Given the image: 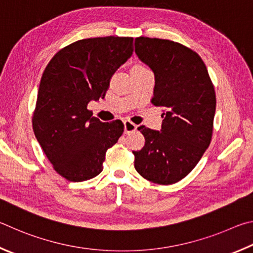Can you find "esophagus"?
<instances>
[{
  "instance_id": "1",
  "label": "esophagus",
  "mask_w": 253,
  "mask_h": 253,
  "mask_svg": "<svg viewBox=\"0 0 253 253\" xmlns=\"http://www.w3.org/2000/svg\"><path fill=\"white\" fill-rule=\"evenodd\" d=\"M123 124H124V132H126V133H131V132L136 131V126L133 122H131L130 120H126V121L123 122Z\"/></svg>"
}]
</instances>
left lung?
I'll return each instance as SVG.
<instances>
[{
	"instance_id": "1",
	"label": "left lung",
	"mask_w": 253,
	"mask_h": 253,
	"mask_svg": "<svg viewBox=\"0 0 253 253\" xmlns=\"http://www.w3.org/2000/svg\"><path fill=\"white\" fill-rule=\"evenodd\" d=\"M135 53L156 78L152 104L163 106L161 131L138 130L145 143L133 151L140 175L158 184L182 180L200 161L213 131L215 92L200 55L170 40L135 39Z\"/></svg>"
}]
</instances>
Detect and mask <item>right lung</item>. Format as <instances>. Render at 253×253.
Here are the masks:
<instances>
[{
  "mask_svg": "<svg viewBox=\"0 0 253 253\" xmlns=\"http://www.w3.org/2000/svg\"><path fill=\"white\" fill-rule=\"evenodd\" d=\"M133 52V38L79 40L56 53L40 82L32 118L35 138L53 169L73 182L103 170L106 150L118 142L121 120L101 122L87 110L103 99L110 80Z\"/></svg>",
  "mask_w": 253,
  "mask_h": 253,
  "instance_id": "right-lung-1",
  "label": "right lung"
}]
</instances>
